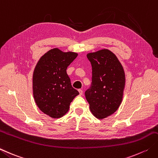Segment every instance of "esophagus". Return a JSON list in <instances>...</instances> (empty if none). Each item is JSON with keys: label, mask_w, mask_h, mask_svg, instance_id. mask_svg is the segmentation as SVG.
<instances>
[{"label": "esophagus", "mask_w": 158, "mask_h": 158, "mask_svg": "<svg viewBox=\"0 0 158 158\" xmlns=\"http://www.w3.org/2000/svg\"><path fill=\"white\" fill-rule=\"evenodd\" d=\"M78 91H79V95H82V94H83V90H82L81 89H79Z\"/></svg>", "instance_id": "esophagus-1"}]
</instances>
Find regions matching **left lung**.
<instances>
[{
    "label": "left lung",
    "instance_id": "obj_1",
    "mask_svg": "<svg viewBox=\"0 0 158 158\" xmlns=\"http://www.w3.org/2000/svg\"><path fill=\"white\" fill-rule=\"evenodd\" d=\"M87 57L92 68V83L85 91V98L92 114L103 119L115 112L122 103L124 69L116 55L106 48L89 52Z\"/></svg>",
    "mask_w": 158,
    "mask_h": 158
}]
</instances>
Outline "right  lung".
Segmentation results:
<instances>
[{"instance_id":"1","label":"right lung","mask_w":158,"mask_h":158,"mask_svg":"<svg viewBox=\"0 0 158 158\" xmlns=\"http://www.w3.org/2000/svg\"><path fill=\"white\" fill-rule=\"evenodd\" d=\"M78 54L51 49L40 58L33 73L34 100L42 112L60 118L69 112L70 103L79 92L73 88L67 75L68 66Z\"/></svg>"}]
</instances>
